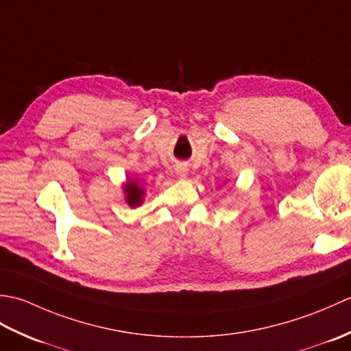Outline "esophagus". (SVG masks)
<instances>
[{"label": "esophagus", "mask_w": 351, "mask_h": 351, "mask_svg": "<svg viewBox=\"0 0 351 351\" xmlns=\"http://www.w3.org/2000/svg\"><path fill=\"white\" fill-rule=\"evenodd\" d=\"M175 171H176L178 178H181V180H184V178L187 176V173H189V169H187V166H185V164H178Z\"/></svg>", "instance_id": "1"}]
</instances>
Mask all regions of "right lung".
Masks as SVG:
<instances>
[{
  "label": "right lung",
  "mask_w": 351,
  "mask_h": 351,
  "mask_svg": "<svg viewBox=\"0 0 351 351\" xmlns=\"http://www.w3.org/2000/svg\"><path fill=\"white\" fill-rule=\"evenodd\" d=\"M123 191H125V202L128 204L131 208H136L141 202H143L145 190L137 181L128 180V182L123 185Z\"/></svg>",
  "instance_id": "right-lung-1"
}]
</instances>
